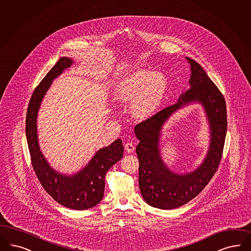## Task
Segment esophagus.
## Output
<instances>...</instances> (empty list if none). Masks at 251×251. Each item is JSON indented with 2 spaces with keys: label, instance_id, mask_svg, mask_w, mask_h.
<instances>
[{
  "label": "esophagus",
  "instance_id": "obj_1",
  "mask_svg": "<svg viewBox=\"0 0 251 251\" xmlns=\"http://www.w3.org/2000/svg\"><path fill=\"white\" fill-rule=\"evenodd\" d=\"M125 149L127 152H133L134 150H135V145L132 142H126L125 144Z\"/></svg>",
  "mask_w": 251,
  "mask_h": 251
}]
</instances>
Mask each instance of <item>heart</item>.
<instances>
[{
  "label": "heart",
  "instance_id": "b5f03b06",
  "mask_svg": "<svg viewBox=\"0 0 251 251\" xmlns=\"http://www.w3.org/2000/svg\"><path fill=\"white\" fill-rule=\"evenodd\" d=\"M165 75L140 70L124 78L116 89V99L132 102V112L138 118H147L157 111L167 92Z\"/></svg>",
  "mask_w": 251,
  "mask_h": 251
}]
</instances>
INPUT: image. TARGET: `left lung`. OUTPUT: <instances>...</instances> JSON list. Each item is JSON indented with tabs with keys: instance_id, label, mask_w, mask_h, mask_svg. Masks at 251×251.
Returning a JSON list of instances; mask_svg holds the SVG:
<instances>
[{
	"instance_id": "obj_1",
	"label": "left lung",
	"mask_w": 251,
	"mask_h": 251,
	"mask_svg": "<svg viewBox=\"0 0 251 251\" xmlns=\"http://www.w3.org/2000/svg\"><path fill=\"white\" fill-rule=\"evenodd\" d=\"M191 65L190 88L176 104L155 113L135 126L139 139L136 148L139 159V185L147 204L160 209H173L199 195L216 173L223 156L227 130L226 103L222 92L195 60L186 57ZM192 102L204 107L211 128L210 150L202 165L187 175L172 173L159 155L158 140L161 126L168 117Z\"/></svg>"
}]
</instances>
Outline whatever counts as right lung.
Returning <instances> with one entry per match:
<instances>
[{
  "mask_svg": "<svg viewBox=\"0 0 251 251\" xmlns=\"http://www.w3.org/2000/svg\"><path fill=\"white\" fill-rule=\"evenodd\" d=\"M72 64L73 59L69 57L59 58L38 84L28 103L26 137L31 165L47 194L65 207L84 210L93 207L102 200L105 175L114 164L121 160L124 147L121 139H116L111 145L99 150L88 165L73 176L56 172L47 163L38 143V111L52 81Z\"/></svg>",
  "mask_w": 251,
  "mask_h": 251,
  "instance_id": "1",
  "label": "right lung"
}]
</instances>
